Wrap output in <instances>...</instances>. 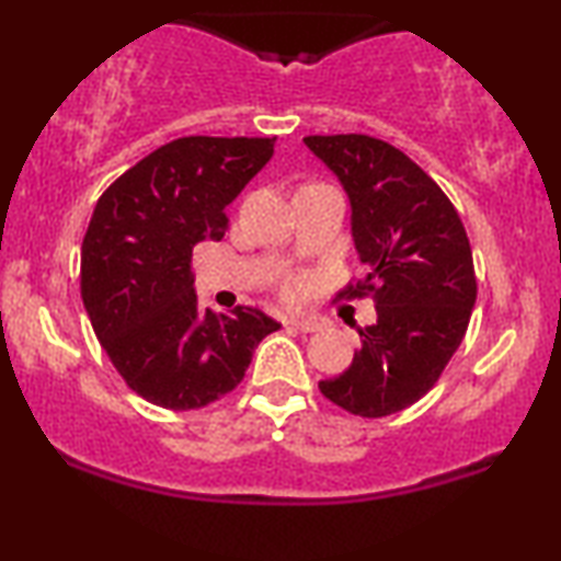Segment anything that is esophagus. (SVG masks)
I'll list each match as a JSON object with an SVG mask.
<instances>
[{"label": "esophagus", "instance_id": "esophagus-1", "mask_svg": "<svg viewBox=\"0 0 561 561\" xmlns=\"http://www.w3.org/2000/svg\"><path fill=\"white\" fill-rule=\"evenodd\" d=\"M286 324H288V327H294V329H298V332H304V334L319 332V329H321L319 321H317V319H311V317H294V319H288Z\"/></svg>", "mask_w": 561, "mask_h": 561}]
</instances>
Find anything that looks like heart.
Returning <instances> with one entry per match:
<instances>
[{
    "instance_id": "b5f03b06",
    "label": "heart",
    "mask_w": 561,
    "mask_h": 561,
    "mask_svg": "<svg viewBox=\"0 0 561 561\" xmlns=\"http://www.w3.org/2000/svg\"><path fill=\"white\" fill-rule=\"evenodd\" d=\"M288 294H290V296H296V294H298V290H296V288H290V290H288Z\"/></svg>"
}]
</instances>
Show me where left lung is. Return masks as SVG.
I'll return each mask as SVG.
<instances>
[{
  "label": "left lung",
  "instance_id": "8db88e82",
  "mask_svg": "<svg viewBox=\"0 0 561 561\" xmlns=\"http://www.w3.org/2000/svg\"><path fill=\"white\" fill-rule=\"evenodd\" d=\"M306 148L350 198L352 240L367 275L340 296L373 294L378 321L319 390L344 411L390 416L426 396L465 340L478 298L472 250L447 194L393 145L370 135H309Z\"/></svg>",
  "mask_w": 561,
  "mask_h": 561
}]
</instances>
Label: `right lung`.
Returning <instances> with one entry per match:
<instances>
[{
  "instance_id": "obj_1",
  "label": "right lung",
  "mask_w": 561,
  "mask_h": 561,
  "mask_svg": "<svg viewBox=\"0 0 561 561\" xmlns=\"http://www.w3.org/2000/svg\"><path fill=\"white\" fill-rule=\"evenodd\" d=\"M275 137H181L104 191L81 244V298L112 365L145 401L191 411L240 386L280 324L202 311L191 255L219 242L227 206L273 158Z\"/></svg>"
}]
</instances>
